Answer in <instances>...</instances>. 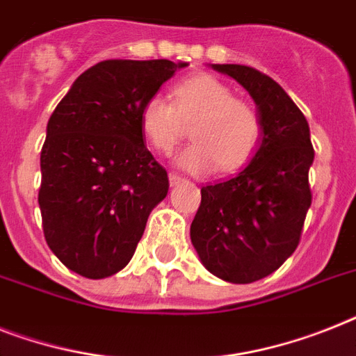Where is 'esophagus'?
Returning <instances> with one entry per match:
<instances>
[{"label": "esophagus", "instance_id": "1", "mask_svg": "<svg viewBox=\"0 0 356 356\" xmlns=\"http://www.w3.org/2000/svg\"><path fill=\"white\" fill-rule=\"evenodd\" d=\"M168 177H170V184H172V186H173V184L181 183V181H184V179L181 177V175H179V173H173V172L170 173Z\"/></svg>", "mask_w": 356, "mask_h": 356}]
</instances>
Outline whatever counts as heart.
Returning a JSON list of instances; mask_svg holds the SVG:
<instances>
[{"label": "heart", "instance_id": "heart-1", "mask_svg": "<svg viewBox=\"0 0 356 356\" xmlns=\"http://www.w3.org/2000/svg\"><path fill=\"white\" fill-rule=\"evenodd\" d=\"M173 102L152 95L138 109V126L155 152L170 153L190 124L193 144L177 157L193 173L234 172L250 161L263 135L261 115L252 104L236 98L227 83L212 74L188 76L173 88Z\"/></svg>", "mask_w": 356, "mask_h": 356}]
</instances>
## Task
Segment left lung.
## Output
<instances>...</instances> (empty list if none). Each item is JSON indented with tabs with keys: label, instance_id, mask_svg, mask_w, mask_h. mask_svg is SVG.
Segmentation results:
<instances>
[{
	"label": "left lung",
	"instance_id": "obj_1",
	"mask_svg": "<svg viewBox=\"0 0 356 356\" xmlns=\"http://www.w3.org/2000/svg\"><path fill=\"white\" fill-rule=\"evenodd\" d=\"M258 104L263 135L238 175L201 188L190 238L204 267L230 283L273 274L296 250L313 201L309 124L278 82L258 69L212 63Z\"/></svg>",
	"mask_w": 356,
	"mask_h": 356
}]
</instances>
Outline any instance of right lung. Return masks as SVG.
<instances>
[{"label":"right lung","instance_id":"obj_1","mask_svg":"<svg viewBox=\"0 0 356 356\" xmlns=\"http://www.w3.org/2000/svg\"><path fill=\"white\" fill-rule=\"evenodd\" d=\"M184 65L98 62L49 118L38 192L43 236L83 278H108L126 267L149 212L168 193V173L144 146L138 109Z\"/></svg>","mask_w":356,"mask_h":356}]
</instances>
